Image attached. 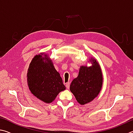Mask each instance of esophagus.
<instances>
[{"mask_svg": "<svg viewBox=\"0 0 133 133\" xmlns=\"http://www.w3.org/2000/svg\"><path fill=\"white\" fill-rule=\"evenodd\" d=\"M69 87H70V83H69V82L66 83V87L67 89H69Z\"/></svg>", "mask_w": 133, "mask_h": 133, "instance_id": "34e87169", "label": "esophagus"}]
</instances>
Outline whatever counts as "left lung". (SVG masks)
<instances>
[{"mask_svg": "<svg viewBox=\"0 0 133 133\" xmlns=\"http://www.w3.org/2000/svg\"><path fill=\"white\" fill-rule=\"evenodd\" d=\"M90 66H81L77 78L72 81L70 90L81 104H85L97 96L103 84V75L99 62L90 58Z\"/></svg>", "mask_w": 133, "mask_h": 133, "instance_id": "8db88e82", "label": "left lung"}]
</instances>
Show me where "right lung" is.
Masks as SVG:
<instances>
[{"label": "right lung", "mask_w": 133, "mask_h": 133, "mask_svg": "<svg viewBox=\"0 0 133 133\" xmlns=\"http://www.w3.org/2000/svg\"><path fill=\"white\" fill-rule=\"evenodd\" d=\"M27 84L34 96L46 103L54 101L66 88L47 54L36 55L30 64Z\"/></svg>", "instance_id": "right-lung-1"}]
</instances>
